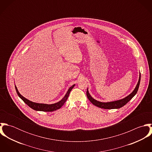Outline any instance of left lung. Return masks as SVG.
<instances>
[{
	"mask_svg": "<svg viewBox=\"0 0 152 152\" xmlns=\"http://www.w3.org/2000/svg\"><path fill=\"white\" fill-rule=\"evenodd\" d=\"M140 74L139 75V81L137 83V84L136 86V88H134V89L133 90V91L130 94V95H129L128 96L125 97V98L119 100V101H113V102H99L95 99H94V98H92L91 95H89L88 91L87 89V96L88 98V99L90 101V102L94 105L95 106H96L99 108H101L106 109H118L124 107L125 105H126L130 99L136 94L139 85H140Z\"/></svg>",
	"mask_w": 152,
	"mask_h": 152,
	"instance_id": "8db88e82",
	"label": "left lung"
}]
</instances>
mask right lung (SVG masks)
I'll list each match as a JSON object with an SVG mask.
<instances>
[{"label": "right lung", "mask_w": 152, "mask_h": 152, "mask_svg": "<svg viewBox=\"0 0 152 152\" xmlns=\"http://www.w3.org/2000/svg\"><path fill=\"white\" fill-rule=\"evenodd\" d=\"M75 85H73L72 86L70 87L69 88V89L68 90L65 96L58 102L54 104H50V105H48V104H38V103H35V102H33L29 100H28L27 99L25 98L24 97H23L22 95L19 93V92L18 91L17 87L15 86V89L16 90V92L18 94V95H19V96L22 99V100L24 102V103H26L29 107H30L31 108L36 110H39V111H43V112H52L54 110H56L60 108L65 102V101H66L69 94L71 92V91L72 90V89L74 88Z\"/></svg>", "instance_id": "obj_1"}]
</instances>
